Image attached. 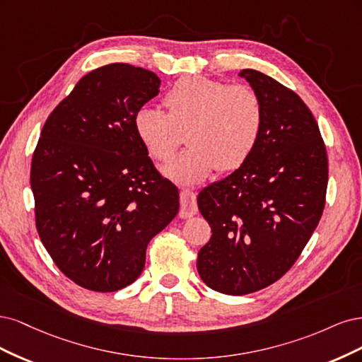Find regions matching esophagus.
I'll return each instance as SVG.
<instances>
[{
	"instance_id": "esophagus-1",
	"label": "esophagus",
	"mask_w": 362,
	"mask_h": 362,
	"mask_svg": "<svg viewBox=\"0 0 362 362\" xmlns=\"http://www.w3.org/2000/svg\"><path fill=\"white\" fill-rule=\"evenodd\" d=\"M198 212L197 207V194L191 189H183L180 192V212L182 219H188Z\"/></svg>"
}]
</instances>
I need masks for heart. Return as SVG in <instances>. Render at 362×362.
I'll use <instances>...</instances> for the list:
<instances>
[{"label":"heart","mask_w":362,"mask_h":362,"mask_svg":"<svg viewBox=\"0 0 362 362\" xmlns=\"http://www.w3.org/2000/svg\"><path fill=\"white\" fill-rule=\"evenodd\" d=\"M168 112L144 107L135 115L138 138L158 160H167L183 141L188 148L162 167L174 182L194 185L216 167L230 171L242 165L257 143L263 108L247 86H228L206 76L177 81L164 99Z\"/></svg>","instance_id":"heart-1"}]
</instances>
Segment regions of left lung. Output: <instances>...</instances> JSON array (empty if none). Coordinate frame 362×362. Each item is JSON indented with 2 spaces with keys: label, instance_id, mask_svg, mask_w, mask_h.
I'll use <instances>...</instances> for the list:
<instances>
[{
  "label": "left lung",
  "instance_id": "left-lung-1",
  "mask_svg": "<svg viewBox=\"0 0 362 362\" xmlns=\"http://www.w3.org/2000/svg\"><path fill=\"white\" fill-rule=\"evenodd\" d=\"M257 93L263 123L243 164L197 197L212 238L198 252L206 286L248 295L281 278L316 230L328 186L319 126L295 91L254 69H242Z\"/></svg>",
  "mask_w": 362,
  "mask_h": 362
}]
</instances>
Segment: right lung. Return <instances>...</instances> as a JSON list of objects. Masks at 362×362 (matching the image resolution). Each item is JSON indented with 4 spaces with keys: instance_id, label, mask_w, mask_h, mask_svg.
<instances>
[{
    "instance_id": "obj_1",
    "label": "right lung",
    "mask_w": 362,
    "mask_h": 362,
    "mask_svg": "<svg viewBox=\"0 0 362 362\" xmlns=\"http://www.w3.org/2000/svg\"><path fill=\"white\" fill-rule=\"evenodd\" d=\"M156 74L114 63L81 78L46 120L31 162L36 226L78 286L115 291L141 275L150 239L179 212L134 120L158 96Z\"/></svg>"
}]
</instances>
